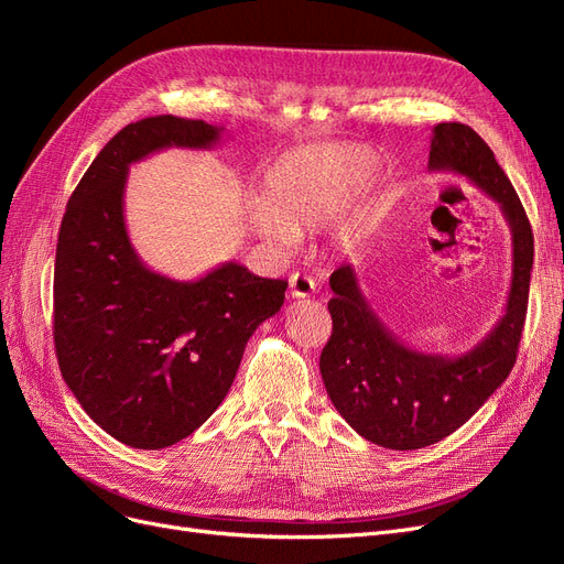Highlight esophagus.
<instances>
[{
	"label": "esophagus",
	"instance_id": "esophagus-1",
	"mask_svg": "<svg viewBox=\"0 0 564 564\" xmlns=\"http://www.w3.org/2000/svg\"><path fill=\"white\" fill-rule=\"evenodd\" d=\"M315 292V280L303 275V272H292L289 278V296L292 299H305Z\"/></svg>",
	"mask_w": 564,
	"mask_h": 564
}]
</instances>
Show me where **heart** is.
<instances>
[{
	"mask_svg": "<svg viewBox=\"0 0 564 564\" xmlns=\"http://www.w3.org/2000/svg\"><path fill=\"white\" fill-rule=\"evenodd\" d=\"M373 164L362 145L324 143L286 152L263 181L251 226L268 242L289 247L296 232L329 224L365 185Z\"/></svg>",
	"mask_w": 564,
	"mask_h": 564,
	"instance_id": "1",
	"label": "heart"
}]
</instances>
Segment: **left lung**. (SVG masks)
I'll list each match as a JSON object with an SVG mask.
<instances>
[{"label":"left lung","instance_id":"left-lung-1","mask_svg":"<svg viewBox=\"0 0 564 564\" xmlns=\"http://www.w3.org/2000/svg\"><path fill=\"white\" fill-rule=\"evenodd\" d=\"M429 166L454 169L501 204L513 228V284L497 329L468 355L445 360L392 338L371 315L350 265L332 272L334 327L319 355L324 388L365 440L400 452L452 435L506 381L518 360L534 263V232L522 202L480 135L458 122L437 124Z\"/></svg>","mask_w":564,"mask_h":564}]
</instances>
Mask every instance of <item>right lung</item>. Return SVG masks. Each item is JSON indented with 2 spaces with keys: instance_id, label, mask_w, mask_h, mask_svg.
I'll use <instances>...</instances> for the list:
<instances>
[{
  "instance_id": "add662e5",
  "label": "right lung",
  "mask_w": 564,
  "mask_h": 564,
  "mask_svg": "<svg viewBox=\"0 0 564 564\" xmlns=\"http://www.w3.org/2000/svg\"><path fill=\"white\" fill-rule=\"evenodd\" d=\"M204 119L145 117L115 133L77 183L56 245L54 346L67 388L100 429L135 449L172 447L224 402L256 327L286 280L226 263L199 282L141 265L122 216L127 166L166 145L207 148Z\"/></svg>"
}]
</instances>
